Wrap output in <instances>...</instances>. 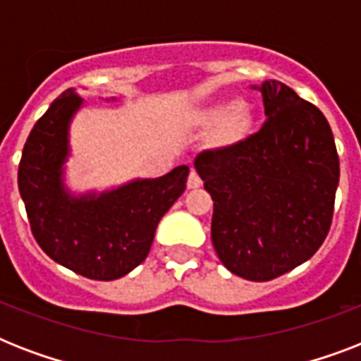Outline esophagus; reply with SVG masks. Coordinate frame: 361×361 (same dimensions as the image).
<instances>
[{
	"mask_svg": "<svg viewBox=\"0 0 361 361\" xmlns=\"http://www.w3.org/2000/svg\"><path fill=\"white\" fill-rule=\"evenodd\" d=\"M200 185H202L200 176H198L197 170H191V172H189V178H187V187H189V189H198Z\"/></svg>",
	"mask_w": 361,
	"mask_h": 361,
	"instance_id": "obj_1",
	"label": "esophagus"
}]
</instances>
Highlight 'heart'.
<instances>
[{
  "label": "heart",
  "mask_w": 361,
  "mask_h": 361,
  "mask_svg": "<svg viewBox=\"0 0 361 361\" xmlns=\"http://www.w3.org/2000/svg\"><path fill=\"white\" fill-rule=\"evenodd\" d=\"M206 123H217L215 129V144L221 147L234 146L241 142L249 133H251L252 125H255V114L251 112L249 106L234 99V101H226L221 103L214 109H209L204 114Z\"/></svg>",
  "instance_id": "1"
}]
</instances>
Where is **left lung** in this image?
<instances>
[{"label":"left lung","mask_w":361,"mask_h":361,"mask_svg":"<svg viewBox=\"0 0 361 361\" xmlns=\"http://www.w3.org/2000/svg\"><path fill=\"white\" fill-rule=\"evenodd\" d=\"M257 90L262 129L198 153L195 169L214 200L219 260L238 277L269 281L309 260L328 236L339 157L330 123L314 104L283 82L266 80Z\"/></svg>","instance_id":"8db88e82"}]
</instances>
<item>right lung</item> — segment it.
Here are the masks:
<instances>
[{"label":"right lung","instance_id":"1","mask_svg":"<svg viewBox=\"0 0 361 361\" xmlns=\"http://www.w3.org/2000/svg\"><path fill=\"white\" fill-rule=\"evenodd\" d=\"M82 103L69 87L33 125L20 159L18 191L31 232L54 262L87 279L114 281L144 262L159 221L185 191L189 166L110 191L73 195L63 164L69 125Z\"/></svg>","mask_w":361,"mask_h":361}]
</instances>
